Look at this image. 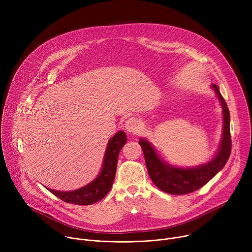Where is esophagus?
Listing matches in <instances>:
<instances>
[{
	"mask_svg": "<svg viewBox=\"0 0 252 252\" xmlns=\"http://www.w3.org/2000/svg\"><path fill=\"white\" fill-rule=\"evenodd\" d=\"M125 128L129 133H136L139 129V124L138 121L134 118L128 119L125 124Z\"/></svg>",
	"mask_w": 252,
	"mask_h": 252,
	"instance_id": "34e87169",
	"label": "esophagus"
}]
</instances>
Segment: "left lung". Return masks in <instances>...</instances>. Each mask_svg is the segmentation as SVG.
Segmentation results:
<instances>
[{"mask_svg": "<svg viewBox=\"0 0 252 252\" xmlns=\"http://www.w3.org/2000/svg\"><path fill=\"white\" fill-rule=\"evenodd\" d=\"M211 89L218 96L222 109V135L217 153L211 159L205 163L183 167L175 166L162 159L153 143L140 137V145L148 167V172L154 184L162 191L169 194H187L195 191L207 184L210 179L217 175L227 162L231 152L230 136V115L227 104L220 92L217 85H211Z\"/></svg>", "mask_w": 252, "mask_h": 252, "instance_id": "left-lung-1", "label": "left lung"}]
</instances>
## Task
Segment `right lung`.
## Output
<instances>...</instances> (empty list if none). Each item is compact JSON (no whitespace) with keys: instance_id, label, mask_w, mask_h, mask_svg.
Listing matches in <instances>:
<instances>
[{"instance_id":"right-lung-1","label":"right lung","mask_w":252,"mask_h":252,"mask_svg":"<svg viewBox=\"0 0 252 252\" xmlns=\"http://www.w3.org/2000/svg\"><path fill=\"white\" fill-rule=\"evenodd\" d=\"M126 142V134L123 130L117 132L107 142L105 153L102 159V165L99 173L93 182L70 191H61L55 190L49 188L53 194H55L60 199L79 205H90L94 202L99 201L109 192L113 187L116 171L118 158L121 150Z\"/></svg>"}]
</instances>
